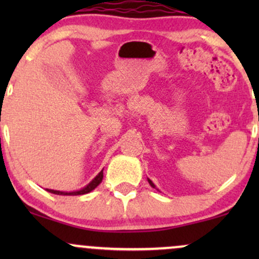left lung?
Listing matches in <instances>:
<instances>
[{
    "mask_svg": "<svg viewBox=\"0 0 259 259\" xmlns=\"http://www.w3.org/2000/svg\"><path fill=\"white\" fill-rule=\"evenodd\" d=\"M147 180H148V183H150V185H151V186H152V187H153V189H156V185H154V184L152 183V181H151L150 179H147Z\"/></svg>",
    "mask_w": 259,
    "mask_h": 259,
    "instance_id": "left-lung-1",
    "label": "left lung"
}]
</instances>
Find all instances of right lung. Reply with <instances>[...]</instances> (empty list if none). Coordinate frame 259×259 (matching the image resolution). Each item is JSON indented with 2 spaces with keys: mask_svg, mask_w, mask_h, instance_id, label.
I'll return each mask as SVG.
<instances>
[{
  "mask_svg": "<svg viewBox=\"0 0 259 259\" xmlns=\"http://www.w3.org/2000/svg\"><path fill=\"white\" fill-rule=\"evenodd\" d=\"M103 179V169L100 171L99 174L96 175V177L92 179L90 183L88 184L85 187H82V189L80 190H76V191H70V192H63V191H57V190H50L47 189V191L51 192V194H55V195H62V196H76V195H85V194H89V192H91L92 190L96 189L97 186L100 185L101 181Z\"/></svg>",
  "mask_w": 259,
  "mask_h": 259,
  "instance_id": "add662e5",
  "label": "right lung"
}]
</instances>
